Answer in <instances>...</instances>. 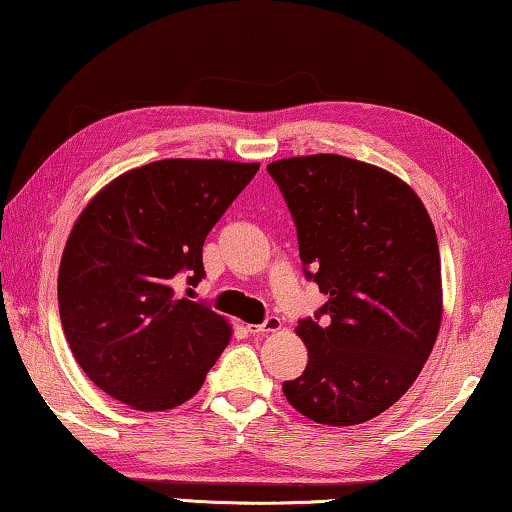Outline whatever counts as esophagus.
Segmentation results:
<instances>
[{
	"label": "esophagus",
	"instance_id": "obj_1",
	"mask_svg": "<svg viewBox=\"0 0 512 512\" xmlns=\"http://www.w3.org/2000/svg\"><path fill=\"white\" fill-rule=\"evenodd\" d=\"M282 328V321L278 319V316H269L264 323H259V326H248V332L250 335H269V332H275Z\"/></svg>",
	"mask_w": 512,
	"mask_h": 512
}]
</instances>
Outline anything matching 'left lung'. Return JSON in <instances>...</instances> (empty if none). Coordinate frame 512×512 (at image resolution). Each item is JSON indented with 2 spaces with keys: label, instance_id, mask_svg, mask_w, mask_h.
I'll list each match as a JSON object with an SVG mask.
<instances>
[{
  "label": "left lung",
  "instance_id": "obj_1",
  "mask_svg": "<svg viewBox=\"0 0 512 512\" xmlns=\"http://www.w3.org/2000/svg\"><path fill=\"white\" fill-rule=\"evenodd\" d=\"M266 170L296 223L305 278L328 296L298 321L310 360L282 392L319 424H362L408 392L440 330L431 216L408 184L358 159L312 154Z\"/></svg>",
  "mask_w": 512,
  "mask_h": 512
}]
</instances>
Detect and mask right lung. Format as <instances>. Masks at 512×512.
I'll use <instances>...</instances> for the list:
<instances>
[{
  "mask_svg": "<svg viewBox=\"0 0 512 512\" xmlns=\"http://www.w3.org/2000/svg\"><path fill=\"white\" fill-rule=\"evenodd\" d=\"M259 164L161 159L88 202L59 269L70 351L93 383L134 410H170L205 383L232 337L223 316L177 294L205 278L202 246Z\"/></svg>",
  "mask_w": 512,
  "mask_h": 512,
  "instance_id": "right-lung-1",
  "label": "right lung"
}]
</instances>
